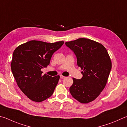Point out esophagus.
Masks as SVG:
<instances>
[{
	"instance_id": "1",
	"label": "esophagus",
	"mask_w": 127,
	"mask_h": 127,
	"mask_svg": "<svg viewBox=\"0 0 127 127\" xmlns=\"http://www.w3.org/2000/svg\"><path fill=\"white\" fill-rule=\"evenodd\" d=\"M60 77H61V78H62V79H64V78H65V77H64V76H63L61 75V76H60Z\"/></svg>"
}]
</instances>
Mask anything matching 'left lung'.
I'll return each instance as SVG.
<instances>
[{
    "instance_id": "1",
    "label": "left lung",
    "mask_w": 127,
    "mask_h": 127,
    "mask_svg": "<svg viewBox=\"0 0 127 127\" xmlns=\"http://www.w3.org/2000/svg\"><path fill=\"white\" fill-rule=\"evenodd\" d=\"M65 44L74 53L78 66L83 70L81 79L73 78L71 95L80 103L92 102L107 84L112 69L109 54L102 44L89 39L79 38Z\"/></svg>"
}]
</instances>
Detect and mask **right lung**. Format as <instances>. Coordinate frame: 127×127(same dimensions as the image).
<instances>
[{"label": "right lung", "instance_id": "add662e5", "mask_svg": "<svg viewBox=\"0 0 127 127\" xmlns=\"http://www.w3.org/2000/svg\"><path fill=\"white\" fill-rule=\"evenodd\" d=\"M63 44V41L50 43L31 40L14 51L11 71L18 86L31 100L41 102L53 93L60 76L43 75L41 69L49 65L52 55Z\"/></svg>", "mask_w": 127, "mask_h": 127}]
</instances>
